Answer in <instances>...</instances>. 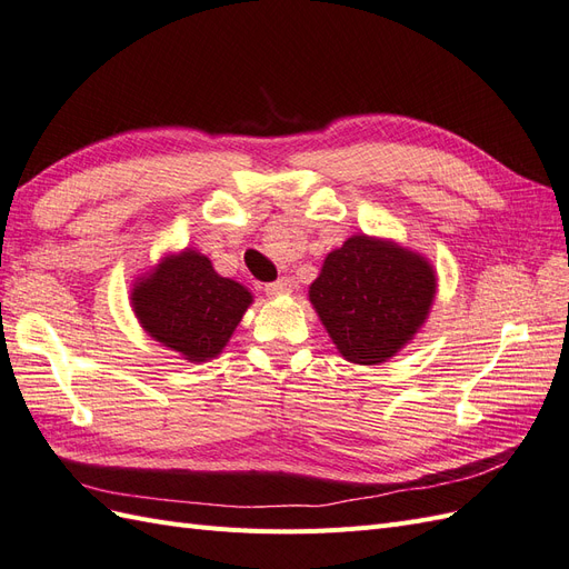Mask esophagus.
I'll return each mask as SVG.
<instances>
[{
    "label": "esophagus",
    "mask_w": 569,
    "mask_h": 569,
    "mask_svg": "<svg viewBox=\"0 0 569 569\" xmlns=\"http://www.w3.org/2000/svg\"><path fill=\"white\" fill-rule=\"evenodd\" d=\"M284 291H291V280L289 278H280V280L266 284V295H284Z\"/></svg>",
    "instance_id": "esophagus-1"
}]
</instances>
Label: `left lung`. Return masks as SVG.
Listing matches in <instances>:
<instances>
[{"mask_svg": "<svg viewBox=\"0 0 569 569\" xmlns=\"http://www.w3.org/2000/svg\"><path fill=\"white\" fill-rule=\"evenodd\" d=\"M435 289V270L422 256L356 234L325 258L308 295L339 353L377 366L418 332Z\"/></svg>", "mask_w": 569, "mask_h": 569, "instance_id": "1", "label": "left lung"}]
</instances>
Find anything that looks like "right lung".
I'll return each instance as SVG.
<instances>
[{
    "label": "right lung",
    "instance_id": "right-lung-1",
    "mask_svg": "<svg viewBox=\"0 0 569 569\" xmlns=\"http://www.w3.org/2000/svg\"><path fill=\"white\" fill-rule=\"evenodd\" d=\"M249 303V291L220 278L209 258L197 251L168 256L132 291V308L144 330L163 347L201 363L222 351Z\"/></svg>",
    "mask_w": 569,
    "mask_h": 569
}]
</instances>
